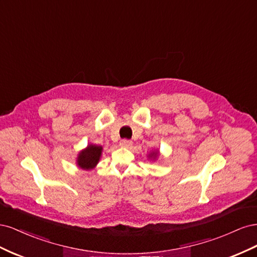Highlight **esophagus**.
I'll return each instance as SVG.
<instances>
[{"label": "esophagus", "instance_id": "obj_1", "mask_svg": "<svg viewBox=\"0 0 257 257\" xmlns=\"http://www.w3.org/2000/svg\"><path fill=\"white\" fill-rule=\"evenodd\" d=\"M120 146L123 148H130L132 146V142L128 141V139H122L120 142Z\"/></svg>", "mask_w": 257, "mask_h": 257}]
</instances>
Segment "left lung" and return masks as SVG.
<instances>
[{"instance_id": "1", "label": "left lung", "mask_w": 257, "mask_h": 257, "mask_svg": "<svg viewBox=\"0 0 257 257\" xmlns=\"http://www.w3.org/2000/svg\"><path fill=\"white\" fill-rule=\"evenodd\" d=\"M157 154H158V152H155V155H157ZM152 155H154V153H153V154H152Z\"/></svg>"}]
</instances>
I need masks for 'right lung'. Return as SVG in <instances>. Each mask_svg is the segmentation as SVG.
<instances>
[{
  "mask_svg": "<svg viewBox=\"0 0 257 257\" xmlns=\"http://www.w3.org/2000/svg\"><path fill=\"white\" fill-rule=\"evenodd\" d=\"M102 149L103 148L98 146H88L87 149L79 153L78 160H77L79 167L83 169H91L94 167L97 164L100 154H102Z\"/></svg>",
  "mask_w": 257,
  "mask_h": 257,
  "instance_id": "right-lung-1",
  "label": "right lung"
}]
</instances>
